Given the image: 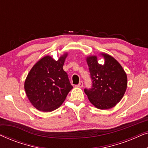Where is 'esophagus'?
<instances>
[{
  "label": "esophagus",
  "instance_id": "34e87169",
  "mask_svg": "<svg viewBox=\"0 0 148 148\" xmlns=\"http://www.w3.org/2000/svg\"><path fill=\"white\" fill-rule=\"evenodd\" d=\"M77 86L78 88H82V87H83V82H82V81H81V82H79V84Z\"/></svg>",
  "mask_w": 148,
  "mask_h": 148
}]
</instances>
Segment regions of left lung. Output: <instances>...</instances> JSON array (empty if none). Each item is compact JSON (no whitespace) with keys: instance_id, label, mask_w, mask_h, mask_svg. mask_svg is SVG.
<instances>
[{"instance_id":"8db88e82","label":"left lung","mask_w":148,"mask_h":148,"mask_svg":"<svg viewBox=\"0 0 148 148\" xmlns=\"http://www.w3.org/2000/svg\"><path fill=\"white\" fill-rule=\"evenodd\" d=\"M104 64H98L96 56L87 58L92 87L84 92L90 102L99 109L106 110L116 106L124 96L127 77L120 64L112 56L102 54Z\"/></svg>"}]
</instances>
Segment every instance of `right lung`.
I'll use <instances>...</instances> for the list:
<instances>
[{"label":"right lung","mask_w":148,"mask_h":148,"mask_svg":"<svg viewBox=\"0 0 148 148\" xmlns=\"http://www.w3.org/2000/svg\"><path fill=\"white\" fill-rule=\"evenodd\" d=\"M67 54L55 60L46 56L34 65L25 82V90L32 105L43 112H52L62 104L73 88L63 70Z\"/></svg>","instance_id":"1"}]
</instances>
